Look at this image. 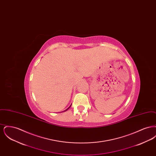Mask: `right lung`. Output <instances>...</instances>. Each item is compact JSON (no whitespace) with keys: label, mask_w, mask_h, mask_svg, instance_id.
<instances>
[{"label":"right lung","mask_w":156,"mask_h":156,"mask_svg":"<svg viewBox=\"0 0 156 156\" xmlns=\"http://www.w3.org/2000/svg\"><path fill=\"white\" fill-rule=\"evenodd\" d=\"M71 106H69V108H67V109H66V110H65V111H63V112L67 111V110H68V109H69V108H70V107H71Z\"/></svg>","instance_id":"1"}]
</instances>
